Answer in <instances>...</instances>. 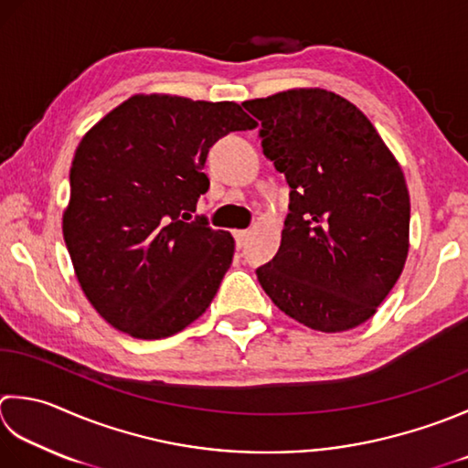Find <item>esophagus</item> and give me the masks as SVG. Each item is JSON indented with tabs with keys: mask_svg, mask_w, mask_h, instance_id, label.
Here are the masks:
<instances>
[{
	"mask_svg": "<svg viewBox=\"0 0 468 468\" xmlns=\"http://www.w3.org/2000/svg\"><path fill=\"white\" fill-rule=\"evenodd\" d=\"M233 237H235L237 250H241V247H243L245 241H247V237H250V231H233Z\"/></svg>",
	"mask_w": 468,
	"mask_h": 468,
	"instance_id": "34e87169",
	"label": "esophagus"
}]
</instances>
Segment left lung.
<instances>
[{"instance_id": "obj_1", "label": "left lung", "mask_w": 468, "mask_h": 468, "mask_svg": "<svg viewBox=\"0 0 468 468\" xmlns=\"http://www.w3.org/2000/svg\"><path fill=\"white\" fill-rule=\"evenodd\" d=\"M243 107L263 155L286 176L288 217L273 260L255 270L282 313L323 333L369 320L408 258L404 174L371 122L324 89H292Z\"/></svg>"}]
</instances>
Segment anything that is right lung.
I'll use <instances>...</instances> for the list:
<instances>
[{
  "mask_svg": "<svg viewBox=\"0 0 468 468\" xmlns=\"http://www.w3.org/2000/svg\"><path fill=\"white\" fill-rule=\"evenodd\" d=\"M255 125L231 101L135 95L82 137L62 235L82 292L117 331L166 338L213 302L235 241L192 213L208 150Z\"/></svg>",
  "mask_w": 468,
  "mask_h": 468,
  "instance_id": "1",
  "label": "right lung"
}]
</instances>
